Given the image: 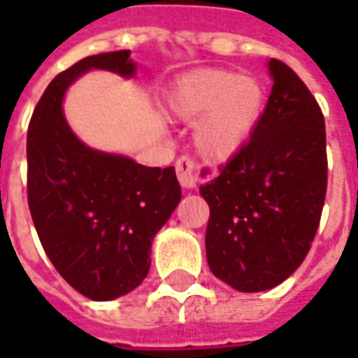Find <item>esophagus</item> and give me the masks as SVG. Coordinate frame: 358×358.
<instances>
[{"mask_svg": "<svg viewBox=\"0 0 358 358\" xmlns=\"http://www.w3.org/2000/svg\"><path fill=\"white\" fill-rule=\"evenodd\" d=\"M215 174L217 171H213V169H201L194 157L182 155L176 161V176L184 187H195L201 180L213 178Z\"/></svg>", "mask_w": 358, "mask_h": 358, "instance_id": "obj_1", "label": "esophagus"}]
</instances>
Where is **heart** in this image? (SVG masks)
Wrapping results in <instances>:
<instances>
[{
  "mask_svg": "<svg viewBox=\"0 0 358 358\" xmlns=\"http://www.w3.org/2000/svg\"><path fill=\"white\" fill-rule=\"evenodd\" d=\"M263 84L234 71L205 69L182 76L171 95L172 117L197 122L195 141L209 159H228L249 140L264 110Z\"/></svg>",
  "mask_w": 358,
  "mask_h": 358,
  "instance_id": "heart-1",
  "label": "heart"
}]
</instances>
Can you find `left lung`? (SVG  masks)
<instances>
[{
    "label": "left lung",
    "instance_id": "8db88e82",
    "mask_svg": "<svg viewBox=\"0 0 358 358\" xmlns=\"http://www.w3.org/2000/svg\"><path fill=\"white\" fill-rule=\"evenodd\" d=\"M274 86L253 136L199 187L209 203L210 272L238 292L282 284L305 261L328 187L320 105L289 66L270 59Z\"/></svg>",
    "mask_w": 358,
    "mask_h": 358
}]
</instances>
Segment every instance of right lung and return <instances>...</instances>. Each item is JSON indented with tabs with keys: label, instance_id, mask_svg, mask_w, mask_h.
Listing matches in <instances>:
<instances>
[{
	"label": "right lung",
	"instance_id": "add662e5",
	"mask_svg": "<svg viewBox=\"0 0 358 358\" xmlns=\"http://www.w3.org/2000/svg\"><path fill=\"white\" fill-rule=\"evenodd\" d=\"M90 69L132 76L130 51L90 55L57 74L36 105L27 138V194L45 255L88 299L130 293L148 276L151 241L182 199L174 166H143L86 148L61 101Z\"/></svg>",
	"mask_w": 358,
	"mask_h": 358
}]
</instances>
